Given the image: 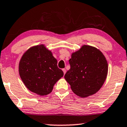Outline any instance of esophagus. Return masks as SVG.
Masks as SVG:
<instances>
[{
	"mask_svg": "<svg viewBox=\"0 0 127 127\" xmlns=\"http://www.w3.org/2000/svg\"><path fill=\"white\" fill-rule=\"evenodd\" d=\"M62 70H63V73H64V74H65V73H66V70L65 69V68H63L62 69Z\"/></svg>",
	"mask_w": 127,
	"mask_h": 127,
	"instance_id": "1",
	"label": "esophagus"
}]
</instances>
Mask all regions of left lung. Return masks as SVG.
<instances>
[{
    "label": "left lung",
    "instance_id": "obj_1",
    "mask_svg": "<svg viewBox=\"0 0 127 127\" xmlns=\"http://www.w3.org/2000/svg\"><path fill=\"white\" fill-rule=\"evenodd\" d=\"M69 63L70 69L65 73L64 78L74 94L86 97L99 91L108 71L107 61L100 50L84 45L72 53Z\"/></svg>",
    "mask_w": 127,
    "mask_h": 127
}]
</instances>
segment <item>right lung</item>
I'll return each instance as SVG.
<instances>
[{"label":"right lung","mask_w":127,"mask_h":127,"mask_svg":"<svg viewBox=\"0 0 127 127\" xmlns=\"http://www.w3.org/2000/svg\"><path fill=\"white\" fill-rule=\"evenodd\" d=\"M19 73L27 89L40 96L50 94L64 75L57 67V60L43 44L31 47L23 54Z\"/></svg>","instance_id":"add662e5"}]
</instances>
